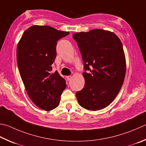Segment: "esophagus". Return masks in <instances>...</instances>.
I'll list each match as a JSON object with an SVG mask.
<instances>
[{"label":"esophagus","mask_w":146,"mask_h":146,"mask_svg":"<svg viewBox=\"0 0 146 146\" xmlns=\"http://www.w3.org/2000/svg\"><path fill=\"white\" fill-rule=\"evenodd\" d=\"M71 78H72V77H71V76H66V79H67L68 81H70L71 79Z\"/></svg>","instance_id":"34e87169"}]
</instances>
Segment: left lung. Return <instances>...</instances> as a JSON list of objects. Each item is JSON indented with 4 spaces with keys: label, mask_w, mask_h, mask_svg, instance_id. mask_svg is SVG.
<instances>
[{
    "label": "left lung",
    "mask_w": 146,
    "mask_h": 146,
    "mask_svg": "<svg viewBox=\"0 0 146 146\" xmlns=\"http://www.w3.org/2000/svg\"><path fill=\"white\" fill-rule=\"evenodd\" d=\"M84 62V87L76 92L79 105L88 110L103 109L112 103L123 86L126 58L122 43L112 32L95 29L73 34Z\"/></svg>",
    "instance_id": "obj_1"
}]
</instances>
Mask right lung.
Wrapping results in <instances>:
<instances>
[{
  "label": "right lung",
  "mask_w": 146,
  "mask_h": 146,
  "mask_svg": "<svg viewBox=\"0 0 146 146\" xmlns=\"http://www.w3.org/2000/svg\"><path fill=\"white\" fill-rule=\"evenodd\" d=\"M70 34L50 26L33 25L25 31L17 45L18 67L26 91L36 106L50 111L58 107L66 81L56 71L57 41Z\"/></svg>",
  "instance_id": "obj_1"
}]
</instances>
